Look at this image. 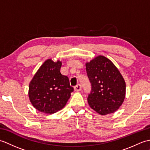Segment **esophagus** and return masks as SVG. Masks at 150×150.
Wrapping results in <instances>:
<instances>
[{"label": "esophagus", "mask_w": 150, "mask_h": 150, "mask_svg": "<svg viewBox=\"0 0 150 150\" xmlns=\"http://www.w3.org/2000/svg\"><path fill=\"white\" fill-rule=\"evenodd\" d=\"M74 90L76 91H79L81 90V85L80 84H77L76 86L74 87Z\"/></svg>", "instance_id": "esophagus-1"}]
</instances>
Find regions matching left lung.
Returning a JSON list of instances; mask_svg holds the SVG:
<instances>
[{
    "instance_id": "left-lung-1",
    "label": "left lung",
    "mask_w": 150,
    "mask_h": 150,
    "mask_svg": "<svg viewBox=\"0 0 150 150\" xmlns=\"http://www.w3.org/2000/svg\"><path fill=\"white\" fill-rule=\"evenodd\" d=\"M85 65L91 83L89 106L101 115L115 112L126 97V82L119 69L103 55L95 57Z\"/></svg>"
}]
</instances>
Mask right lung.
I'll use <instances>...</instances> for the list:
<instances>
[{"label":"right lung","instance_id":"right-lung-1","mask_svg":"<svg viewBox=\"0 0 150 150\" xmlns=\"http://www.w3.org/2000/svg\"><path fill=\"white\" fill-rule=\"evenodd\" d=\"M62 61L47 59L29 84L28 96L37 110L53 114L64 108L73 91L67 76L60 73Z\"/></svg>","mask_w":150,"mask_h":150}]
</instances>
